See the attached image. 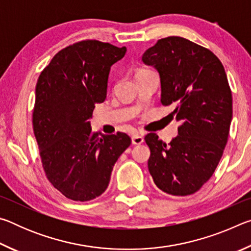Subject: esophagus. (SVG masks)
<instances>
[{"instance_id": "esophagus-1", "label": "esophagus", "mask_w": 251, "mask_h": 251, "mask_svg": "<svg viewBox=\"0 0 251 251\" xmlns=\"http://www.w3.org/2000/svg\"><path fill=\"white\" fill-rule=\"evenodd\" d=\"M131 143H133L134 145H141V144L144 143V137L139 134H134L131 136Z\"/></svg>"}]
</instances>
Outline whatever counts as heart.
<instances>
[{"label":"heart","instance_id":"heart-1","mask_svg":"<svg viewBox=\"0 0 251 251\" xmlns=\"http://www.w3.org/2000/svg\"><path fill=\"white\" fill-rule=\"evenodd\" d=\"M143 72H145V70H139V71L136 72V74H138V73H143Z\"/></svg>","mask_w":251,"mask_h":251}]
</instances>
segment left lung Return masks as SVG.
Here are the masks:
<instances>
[{"mask_svg":"<svg viewBox=\"0 0 251 251\" xmlns=\"http://www.w3.org/2000/svg\"><path fill=\"white\" fill-rule=\"evenodd\" d=\"M142 59L158 71L161 104L171 105L169 115L180 123L169 144L146 135L148 171L164 193L192 195L209 180L228 141L232 96L226 72L211 50L179 36L158 40Z\"/></svg>","mask_w":251,"mask_h":251,"instance_id":"left-lung-1","label":"left lung"}]
</instances>
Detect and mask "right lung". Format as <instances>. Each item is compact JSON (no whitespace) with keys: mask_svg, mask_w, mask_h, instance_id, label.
I'll use <instances>...</instances> for the list:
<instances>
[{"mask_svg":"<svg viewBox=\"0 0 251 251\" xmlns=\"http://www.w3.org/2000/svg\"><path fill=\"white\" fill-rule=\"evenodd\" d=\"M126 50L80 41L59 50L37 79L33 130L42 166L54 188L72 201L100 196L118 157L131 143L121 131L100 136L88 121L95 104L106 99L110 66Z\"/></svg>","mask_w":251,"mask_h":251,"instance_id":"add662e5","label":"right lung"}]
</instances>
